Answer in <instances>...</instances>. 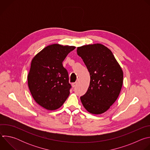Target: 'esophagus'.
Instances as JSON below:
<instances>
[{"label":"esophagus","mask_w":150,"mask_h":150,"mask_svg":"<svg viewBox=\"0 0 150 150\" xmlns=\"http://www.w3.org/2000/svg\"><path fill=\"white\" fill-rule=\"evenodd\" d=\"M76 85H77V82H74V83H72V87L74 88V87H75L76 86Z\"/></svg>","instance_id":"34e87169"}]
</instances>
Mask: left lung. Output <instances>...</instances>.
I'll use <instances>...</instances> for the list:
<instances>
[{"label": "left lung", "instance_id": "8db88e82", "mask_svg": "<svg viewBox=\"0 0 150 150\" xmlns=\"http://www.w3.org/2000/svg\"><path fill=\"white\" fill-rule=\"evenodd\" d=\"M77 54L90 75L88 89L80 97L82 104L90 113L102 114L119 97L123 84V71L111 50L101 44L78 47Z\"/></svg>", "mask_w": 150, "mask_h": 150}]
</instances>
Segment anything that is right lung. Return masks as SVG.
<instances>
[{
    "label": "right lung",
    "mask_w": 150,
    "mask_h": 150,
    "mask_svg": "<svg viewBox=\"0 0 150 150\" xmlns=\"http://www.w3.org/2000/svg\"><path fill=\"white\" fill-rule=\"evenodd\" d=\"M75 46H47L32 59L27 76L31 94L42 108L54 110L63 105L70 93L68 73L62 65Z\"/></svg>",
    "instance_id": "right-lung-1"
}]
</instances>
